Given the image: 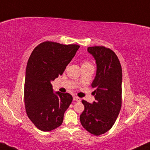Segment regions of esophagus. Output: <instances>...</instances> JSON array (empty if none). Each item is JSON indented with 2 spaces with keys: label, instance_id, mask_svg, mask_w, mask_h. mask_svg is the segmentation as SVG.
<instances>
[{
  "label": "esophagus",
  "instance_id": "obj_1",
  "mask_svg": "<svg viewBox=\"0 0 150 150\" xmlns=\"http://www.w3.org/2000/svg\"><path fill=\"white\" fill-rule=\"evenodd\" d=\"M73 100H74V101H76V102H81V98L77 97V96H73Z\"/></svg>",
  "mask_w": 150,
  "mask_h": 150
}]
</instances>
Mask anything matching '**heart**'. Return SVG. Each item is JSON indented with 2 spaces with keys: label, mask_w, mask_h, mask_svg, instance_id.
<instances>
[{
  "label": "heart",
  "mask_w": 150,
  "mask_h": 150,
  "mask_svg": "<svg viewBox=\"0 0 150 150\" xmlns=\"http://www.w3.org/2000/svg\"><path fill=\"white\" fill-rule=\"evenodd\" d=\"M89 66H92L91 63L89 62V61H84L82 64V67H89Z\"/></svg>",
  "instance_id": "1"
}]
</instances>
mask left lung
Returning a JSON list of instances; mask_svg holds the SVG:
<instances>
[{
  "instance_id": "8db88e82",
  "label": "left lung",
  "mask_w": 150,
  "mask_h": 150,
  "mask_svg": "<svg viewBox=\"0 0 150 150\" xmlns=\"http://www.w3.org/2000/svg\"><path fill=\"white\" fill-rule=\"evenodd\" d=\"M87 51L95 59L97 70L91 87L95 101L82 100L85 110L80 116L83 128L99 136L112 128L122 107V69L113 51L104 46L89 47Z\"/></svg>"
}]
</instances>
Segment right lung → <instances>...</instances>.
<instances>
[{"label": "right lung", "mask_w": 150, "mask_h": 150, "mask_svg": "<svg viewBox=\"0 0 150 150\" xmlns=\"http://www.w3.org/2000/svg\"><path fill=\"white\" fill-rule=\"evenodd\" d=\"M80 46L52 42L39 44L28 59L24 83V103L28 118L39 130L48 132L63 123L72 102L68 93H54L50 82L62 75Z\"/></svg>", "instance_id": "obj_1"}]
</instances>
